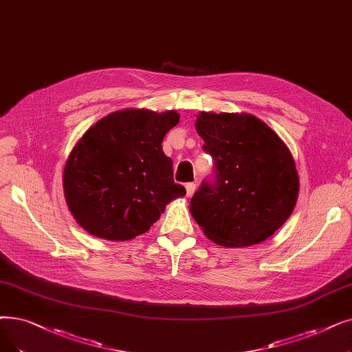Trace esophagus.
I'll use <instances>...</instances> for the list:
<instances>
[{
    "label": "esophagus",
    "instance_id": "esophagus-1",
    "mask_svg": "<svg viewBox=\"0 0 352 352\" xmlns=\"http://www.w3.org/2000/svg\"><path fill=\"white\" fill-rule=\"evenodd\" d=\"M195 184L194 182H188V184H186V190H187V197H191L194 192H195Z\"/></svg>",
    "mask_w": 352,
    "mask_h": 352
}]
</instances>
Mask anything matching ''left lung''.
I'll return each instance as SVG.
<instances>
[{
  "instance_id": "obj_1",
  "label": "left lung",
  "mask_w": 352,
  "mask_h": 352,
  "mask_svg": "<svg viewBox=\"0 0 352 352\" xmlns=\"http://www.w3.org/2000/svg\"><path fill=\"white\" fill-rule=\"evenodd\" d=\"M203 149L216 161L214 184L203 182L190 211L204 234L224 248L269 239L294 212L299 175L286 144L250 113L201 112Z\"/></svg>"
}]
</instances>
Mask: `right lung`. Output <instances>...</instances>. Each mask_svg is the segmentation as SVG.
<instances>
[{"label": "right lung", "instance_id": "obj_1", "mask_svg": "<svg viewBox=\"0 0 352 352\" xmlns=\"http://www.w3.org/2000/svg\"><path fill=\"white\" fill-rule=\"evenodd\" d=\"M175 111L122 109L90 126L63 170V190L74 220L91 236L126 241L146 233L166 204L184 197L173 161L162 151Z\"/></svg>", "mask_w": 352, "mask_h": 352}]
</instances>
